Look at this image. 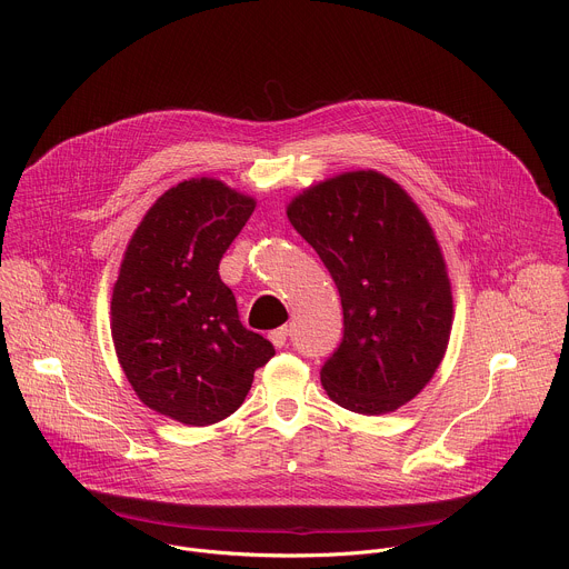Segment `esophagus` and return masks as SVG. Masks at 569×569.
I'll use <instances>...</instances> for the list:
<instances>
[{
    "label": "esophagus",
    "mask_w": 569,
    "mask_h": 569,
    "mask_svg": "<svg viewBox=\"0 0 569 569\" xmlns=\"http://www.w3.org/2000/svg\"><path fill=\"white\" fill-rule=\"evenodd\" d=\"M268 338H270V342H272L277 349H283L286 342H288V327H279V329L270 331Z\"/></svg>",
    "instance_id": "esophagus-1"
}]
</instances>
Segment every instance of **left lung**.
Listing matches in <instances>:
<instances>
[{
  "mask_svg": "<svg viewBox=\"0 0 569 569\" xmlns=\"http://www.w3.org/2000/svg\"><path fill=\"white\" fill-rule=\"evenodd\" d=\"M292 227L331 272L345 315L321 385L342 408L387 415L435 376L450 338L452 292L439 242L393 180L345 173L288 204Z\"/></svg>",
  "mask_w": 569,
  "mask_h": 569,
  "instance_id": "8db88e82",
  "label": "left lung"
}]
</instances>
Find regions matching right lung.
Wrapping results in <instances>:
<instances>
[{"mask_svg":"<svg viewBox=\"0 0 569 569\" xmlns=\"http://www.w3.org/2000/svg\"><path fill=\"white\" fill-rule=\"evenodd\" d=\"M254 200L218 180L161 196L126 250L112 292V340L128 382L150 410L211 426L246 400L274 347L246 329L218 266Z\"/></svg>","mask_w":569,"mask_h":569,"instance_id":"obj_1","label":"right lung"}]
</instances>
